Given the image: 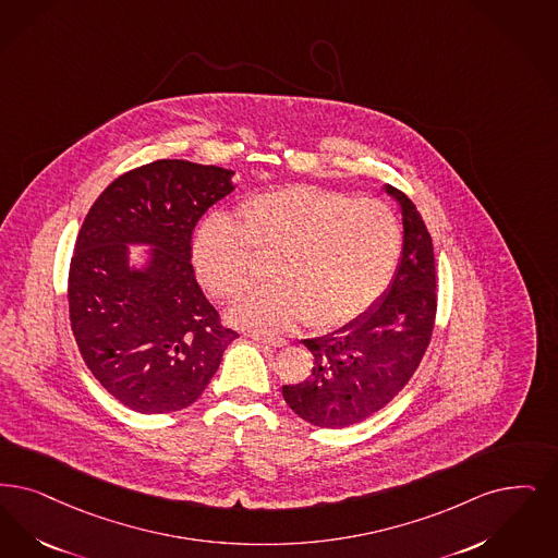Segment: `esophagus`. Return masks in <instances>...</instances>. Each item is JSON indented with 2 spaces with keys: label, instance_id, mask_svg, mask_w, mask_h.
<instances>
[{
  "label": "esophagus",
  "instance_id": "1",
  "mask_svg": "<svg viewBox=\"0 0 558 558\" xmlns=\"http://www.w3.org/2000/svg\"><path fill=\"white\" fill-rule=\"evenodd\" d=\"M253 340H257V342H262V344H266V347H287V340L284 338H274V336H264V335H251Z\"/></svg>",
  "mask_w": 558,
  "mask_h": 558
}]
</instances>
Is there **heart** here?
<instances>
[{
    "label": "heart",
    "instance_id": "b5f03b06",
    "mask_svg": "<svg viewBox=\"0 0 558 558\" xmlns=\"http://www.w3.org/2000/svg\"><path fill=\"white\" fill-rule=\"evenodd\" d=\"M401 253V218L390 205L307 184L248 197L239 223L211 214L191 241L193 268L218 299L251 282L253 255H271L274 282L245 292L230 312L236 324L264 332L301 319L317 332L355 324L390 287Z\"/></svg>",
    "mask_w": 558,
    "mask_h": 558
}]
</instances>
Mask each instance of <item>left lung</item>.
Instances as JSON below:
<instances>
[{
	"label": "left lung",
	"instance_id": "8db88e82",
	"mask_svg": "<svg viewBox=\"0 0 558 558\" xmlns=\"http://www.w3.org/2000/svg\"><path fill=\"white\" fill-rule=\"evenodd\" d=\"M402 255L392 284L378 305L355 324L305 338L312 351L310 378L282 386L290 409L317 427H349L378 413L415 374L436 319L434 246L417 207L399 189Z\"/></svg>",
	"mask_w": 558,
	"mask_h": 558
}]
</instances>
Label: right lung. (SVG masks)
Listing matches in <instances>:
<instances>
[{
	"instance_id": "1",
	"label": "right lung",
	"mask_w": 558,
	"mask_h": 558,
	"mask_svg": "<svg viewBox=\"0 0 558 558\" xmlns=\"http://www.w3.org/2000/svg\"><path fill=\"white\" fill-rule=\"evenodd\" d=\"M232 170L157 159L118 177L78 230L68 274L70 324L90 374L136 413L197 401L239 338L222 326L191 264L201 216L234 191ZM129 244H149L143 269Z\"/></svg>"
}]
</instances>
